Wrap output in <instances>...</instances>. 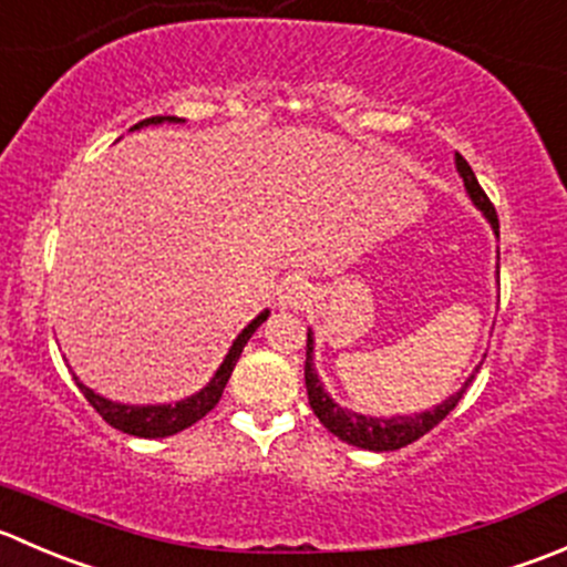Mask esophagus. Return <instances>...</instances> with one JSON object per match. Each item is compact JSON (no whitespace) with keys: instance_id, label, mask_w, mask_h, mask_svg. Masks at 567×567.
<instances>
[{"instance_id":"34e87169","label":"esophagus","mask_w":567,"mask_h":567,"mask_svg":"<svg viewBox=\"0 0 567 567\" xmlns=\"http://www.w3.org/2000/svg\"><path fill=\"white\" fill-rule=\"evenodd\" d=\"M310 299H312L310 285L299 277H288L277 288V301L285 307V310H301L305 305H310Z\"/></svg>"}]
</instances>
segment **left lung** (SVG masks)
<instances>
[{"instance_id":"obj_1","label":"left lung","mask_w":567,"mask_h":567,"mask_svg":"<svg viewBox=\"0 0 567 567\" xmlns=\"http://www.w3.org/2000/svg\"><path fill=\"white\" fill-rule=\"evenodd\" d=\"M454 166H457L460 177H463L465 190H468L471 202H474L476 210L487 218L491 229L496 233L498 238V216H496V207L491 205L487 194L482 190L480 179L476 174L471 172V166L465 163V157L454 155ZM496 274H498V262H496ZM482 362L474 368L468 379H465L463 388L457 393L446 395L441 404L430 406V410H421V412H406V415H365V412H354L349 406L338 404L332 395L327 393L323 388L321 377L316 371V338H312V329H307V362H305V384H307V399H310L312 412L318 415V421L332 432L334 437H340L343 443L357 449H365V452H395V449H404L410 443H415L417 437H423L430 430H435L437 423L449 415V412L457 406V401L463 399L465 388L474 382V377L480 373Z\"/></svg>"}]
</instances>
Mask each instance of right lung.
<instances>
[{
    "mask_svg": "<svg viewBox=\"0 0 567 567\" xmlns=\"http://www.w3.org/2000/svg\"><path fill=\"white\" fill-rule=\"evenodd\" d=\"M152 124L155 126L157 124H183V118H177V115H155V118H146V121H141V124L130 126V132L144 130V126H152ZM268 316H271V310H262L260 316L251 318L249 327L240 329V334L233 340V346H229L227 354H224V362L216 368V373H213L210 382H207L205 388L196 390L194 395H185V399L172 401V404H124V401L104 399V395H99L96 390H91L87 384H82L80 377H74L76 388L82 390V395L91 401L93 410H96L99 415H102L104 421L113 426V430L126 432V435H135V437H150V441L152 437L177 435V432L194 426L199 417H205L207 412L218 404V399H221L224 388H227L229 377H233V371H235V362L240 360V351H244V346L249 343L251 334L257 332V327H260Z\"/></svg>",
    "mask_w": 567,
    "mask_h": 567,
    "instance_id": "1",
    "label": "right lung"
}]
</instances>
